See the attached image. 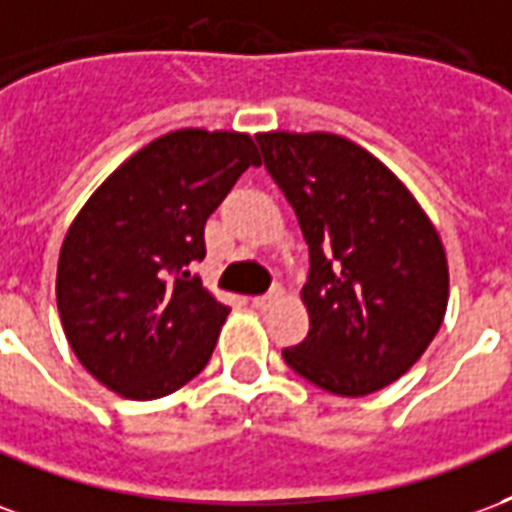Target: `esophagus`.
Instances as JSON below:
<instances>
[{
	"label": "esophagus",
	"mask_w": 512,
	"mask_h": 512,
	"mask_svg": "<svg viewBox=\"0 0 512 512\" xmlns=\"http://www.w3.org/2000/svg\"><path fill=\"white\" fill-rule=\"evenodd\" d=\"M283 297V289L278 286V289H272L270 294H261V297H253V308H259V311H267V308H272L275 302L281 300Z\"/></svg>",
	"instance_id": "esophagus-1"
}]
</instances>
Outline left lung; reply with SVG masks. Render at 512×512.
Returning a JSON list of instances; mask_svg holds the SVG:
<instances>
[{
  "label": "left lung",
  "mask_w": 512,
  "mask_h": 512,
  "mask_svg": "<svg viewBox=\"0 0 512 512\" xmlns=\"http://www.w3.org/2000/svg\"><path fill=\"white\" fill-rule=\"evenodd\" d=\"M297 212L311 270L308 335L283 360L327 393L360 398L412 368L450 297L439 231L382 160L335 133H256Z\"/></svg>",
  "instance_id": "left-lung-1"
}]
</instances>
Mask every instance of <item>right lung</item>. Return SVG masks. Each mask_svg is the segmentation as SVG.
<instances>
[{"mask_svg": "<svg viewBox=\"0 0 512 512\" xmlns=\"http://www.w3.org/2000/svg\"><path fill=\"white\" fill-rule=\"evenodd\" d=\"M259 149L237 130L182 128L111 171L70 223L57 264L62 330L103 387L177 393L210 363L229 308L190 275L204 223Z\"/></svg>", "mask_w": 512, "mask_h": 512, "instance_id": "right-lung-1", "label": "right lung"}]
</instances>
